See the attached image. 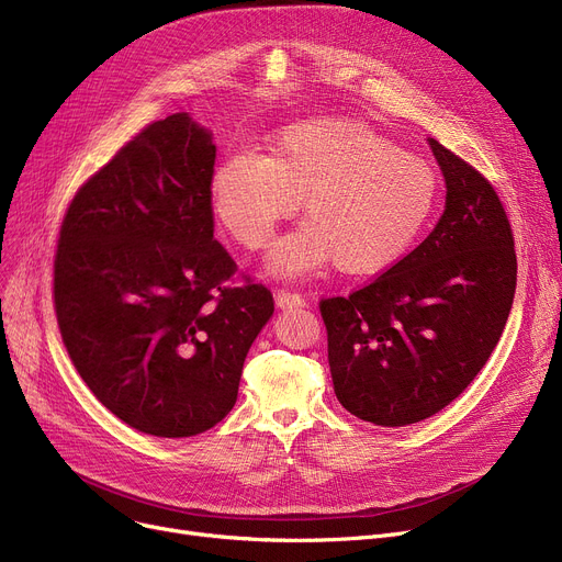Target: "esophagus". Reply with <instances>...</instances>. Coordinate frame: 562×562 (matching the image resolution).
<instances>
[{
    "label": "esophagus",
    "instance_id": "obj_1",
    "mask_svg": "<svg viewBox=\"0 0 562 562\" xmlns=\"http://www.w3.org/2000/svg\"><path fill=\"white\" fill-rule=\"evenodd\" d=\"M276 305L280 310H293V307H305V299L296 291H276Z\"/></svg>",
    "mask_w": 562,
    "mask_h": 562
}]
</instances>
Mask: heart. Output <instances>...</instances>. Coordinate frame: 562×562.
Instances as JSON below:
<instances>
[{
    "mask_svg": "<svg viewBox=\"0 0 562 562\" xmlns=\"http://www.w3.org/2000/svg\"><path fill=\"white\" fill-rule=\"evenodd\" d=\"M299 200L307 223L271 248L269 273L303 278L335 261L346 276L371 278L415 246L439 200V177L358 121L318 117L278 132L263 157H225L210 180L216 221L248 250L269 241Z\"/></svg>",
    "mask_w": 562,
    "mask_h": 562,
    "instance_id": "b5f03b06",
    "label": "heart"
}]
</instances>
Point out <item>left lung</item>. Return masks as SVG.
Instances as JSON below:
<instances>
[{
  "instance_id": "left-lung-1",
  "label": "left lung",
  "mask_w": 562,
  "mask_h": 562,
  "mask_svg": "<svg viewBox=\"0 0 562 562\" xmlns=\"http://www.w3.org/2000/svg\"><path fill=\"white\" fill-rule=\"evenodd\" d=\"M445 214L390 271L321 301L339 403L375 426H409L458 398L490 360L517 286L513 229L485 177L428 138Z\"/></svg>"
}]
</instances>
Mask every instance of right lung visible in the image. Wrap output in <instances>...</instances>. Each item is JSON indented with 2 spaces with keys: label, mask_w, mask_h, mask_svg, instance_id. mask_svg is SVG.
Listing matches in <instances>:
<instances>
[{
  "label": "right lung",
  "mask_w": 562,
  "mask_h": 562,
  "mask_svg": "<svg viewBox=\"0 0 562 562\" xmlns=\"http://www.w3.org/2000/svg\"><path fill=\"white\" fill-rule=\"evenodd\" d=\"M212 132L189 113L147 125L72 198L54 257L68 356L127 426L191 437L227 417L273 296L229 286L214 239Z\"/></svg>",
  "instance_id": "obj_1"
}]
</instances>
